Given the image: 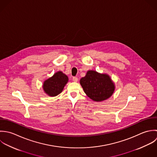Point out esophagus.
Returning a JSON list of instances; mask_svg holds the SVG:
<instances>
[{
    "mask_svg": "<svg viewBox=\"0 0 157 157\" xmlns=\"http://www.w3.org/2000/svg\"><path fill=\"white\" fill-rule=\"evenodd\" d=\"M73 81L74 82H77V81H78V78H76V77H73Z\"/></svg>",
    "mask_w": 157,
    "mask_h": 157,
    "instance_id": "1",
    "label": "esophagus"
}]
</instances>
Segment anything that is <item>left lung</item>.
<instances>
[{"instance_id": "obj_1", "label": "left lung", "mask_w": 157, "mask_h": 157, "mask_svg": "<svg viewBox=\"0 0 157 157\" xmlns=\"http://www.w3.org/2000/svg\"><path fill=\"white\" fill-rule=\"evenodd\" d=\"M80 84L87 96L96 102L109 99L115 89V83L109 75L95 70L87 71L86 76L80 79Z\"/></svg>"}]
</instances>
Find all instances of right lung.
<instances>
[{
  "instance_id": "1",
  "label": "right lung",
  "mask_w": 157,
  "mask_h": 157,
  "mask_svg": "<svg viewBox=\"0 0 157 157\" xmlns=\"http://www.w3.org/2000/svg\"><path fill=\"white\" fill-rule=\"evenodd\" d=\"M68 81V76L61 71H59L52 77L44 81L42 88L44 92L48 96H56L63 92Z\"/></svg>"
}]
</instances>
